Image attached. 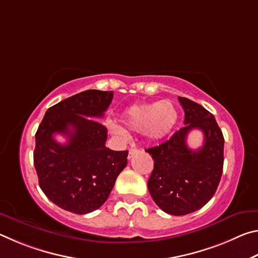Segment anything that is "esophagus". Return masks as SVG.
<instances>
[{
	"label": "esophagus",
	"instance_id": "obj_1",
	"mask_svg": "<svg viewBox=\"0 0 258 258\" xmlns=\"http://www.w3.org/2000/svg\"><path fill=\"white\" fill-rule=\"evenodd\" d=\"M138 149L137 148H131V149L128 150V159H131L132 158V157L135 155V154H138Z\"/></svg>",
	"mask_w": 258,
	"mask_h": 258
}]
</instances>
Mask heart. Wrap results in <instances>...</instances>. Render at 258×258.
Returning a JSON list of instances; mask_svg holds the SVG:
<instances>
[{"label": "heart", "instance_id": "b5f03b06", "mask_svg": "<svg viewBox=\"0 0 258 258\" xmlns=\"http://www.w3.org/2000/svg\"><path fill=\"white\" fill-rule=\"evenodd\" d=\"M177 109L171 100L134 104L123 113L121 120L126 128L132 132L143 133L150 141H157L171 133L177 121ZM113 133L125 137L126 132L120 126L109 124Z\"/></svg>", "mask_w": 258, "mask_h": 258}]
</instances>
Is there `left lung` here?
Masks as SVG:
<instances>
[{
	"instance_id": "left-lung-1",
	"label": "left lung",
	"mask_w": 258,
	"mask_h": 258,
	"mask_svg": "<svg viewBox=\"0 0 258 258\" xmlns=\"http://www.w3.org/2000/svg\"><path fill=\"white\" fill-rule=\"evenodd\" d=\"M184 110V127L167 141L147 149L154 159L148 189L160 209L171 215H186L212 199L223 172L224 138L211 112L186 98L178 97ZM197 128L204 133V145L190 150L186 137Z\"/></svg>"
}]
</instances>
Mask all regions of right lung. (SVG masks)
<instances>
[{
    "label": "right lung",
    "mask_w": 258,
    "mask_h": 258,
    "mask_svg": "<svg viewBox=\"0 0 258 258\" xmlns=\"http://www.w3.org/2000/svg\"><path fill=\"white\" fill-rule=\"evenodd\" d=\"M112 91L87 90L46 110L35 134L34 165L42 191L56 206L74 214H87L102 206L117 176L127 165L128 151L106 147L103 117ZM64 135L66 145L53 135Z\"/></svg>",
    "instance_id": "right-lung-1"
}]
</instances>
